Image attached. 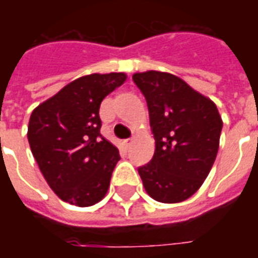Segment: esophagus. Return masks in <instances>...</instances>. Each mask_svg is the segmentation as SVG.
Masks as SVG:
<instances>
[{"label":"esophagus","mask_w":258,"mask_h":258,"mask_svg":"<svg viewBox=\"0 0 258 258\" xmlns=\"http://www.w3.org/2000/svg\"><path fill=\"white\" fill-rule=\"evenodd\" d=\"M131 144H133V138H127V140L123 141V145L125 146V149H128Z\"/></svg>","instance_id":"esophagus-1"}]
</instances>
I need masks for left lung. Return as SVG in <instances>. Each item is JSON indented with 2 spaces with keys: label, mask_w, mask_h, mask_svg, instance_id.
<instances>
[{
  "label": "left lung",
  "mask_w": 258,
  "mask_h": 258,
  "mask_svg": "<svg viewBox=\"0 0 258 258\" xmlns=\"http://www.w3.org/2000/svg\"><path fill=\"white\" fill-rule=\"evenodd\" d=\"M133 80L144 94L155 155L138 173L148 195L184 202L199 189L216 160L222 120L216 103L177 76L149 70Z\"/></svg>",
  "instance_id": "1"
}]
</instances>
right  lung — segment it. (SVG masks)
Instances as JSON below:
<instances>
[{
    "instance_id": "obj_1",
    "label": "right lung",
    "mask_w": 258,
    "mask_h": 258,
    "mask_svg": "<svg viewBox=\"0 0 258 258\" xmlns=\"http://www.w3.org/2000/svg\"><path fill=\"white\" fill-rule=\"evenodd\" d=\"M125 79L124 73L80 77L31 113L27 131L31 153L63 202L88 207L105 198L120 155L101 135L99 106Z\"/></svg>"
}]
</instances>
